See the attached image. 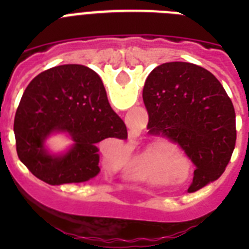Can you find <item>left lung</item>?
<instances>
[{"label": "left lung", "instance_id": "left-lung-1", "mask_svg": "<svg viewBox=\"0 0 249 249\" xmlns=\"http://www.w3.org/2000/svg\"><path fill=\"white\" fill-rule=\"evenodd\" d=\"M143 102L148 133L179 144L195 165L189 193L221 177L235 148V109L211 72L185 62L160 64L144 83Z\"/></svg>", "mask_w": 249, "mask_h": 249}]
</instances>
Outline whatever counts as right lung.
Returning a JSON list of instances; mask_svg holds the SVG:
<instances>
[{
  "mask_svg": "<svg viewBox=\"0 0 249 249\" xmlns=\"http://www.w3.org/2000/svg\"><path fill=\"white\" fill-rule=\"evenodd\" d=\"M55 131L67 132L74 141L63 156H52L43 146ZM14 133L21 163L49 185L89 181L101 170L98 142L128 138L101 77L80 64L53 67L29 83L17 109Z\"/></svg>",
  "mask_w": 249,
  "mask_h": 249,
  "instance_id": "1",
  "label": "right lung"
}]
</instances>
